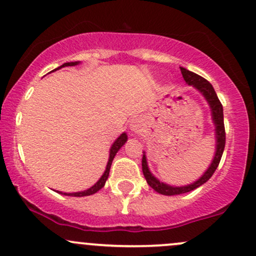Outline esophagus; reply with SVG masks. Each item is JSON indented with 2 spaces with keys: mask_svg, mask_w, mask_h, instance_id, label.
Listing matches in <instances>:
<instances>
[{
  "mask_svg": "<svg viewBox=\"0 0 256 256\" xmlns=\"http://www.w3.org/2000/svg\"><path fill=\"white\" fill-rule=\"evenodd\" d=\"M130 128H131V131H132V132H134V134H140V132H141L142 128H143L142 120L134 119L132 122H131V124H130Z\"/></svg>",
  "mask_w": 256,
  "mask_h": 256,
  "instance_id": "esophagus-1",
  "label": "esophagus"
}]
</instances>
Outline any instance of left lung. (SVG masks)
Instances as JSON below:
<instances>
[{"label": "left lung", "mask_w": 256, "mask_h": 256, "mask_svg": "<svg viewBox=\"0 0 256 256\" xmlns=\"http://www.w3.org/2000/svg\"><path fill=\"white\" fill-rule=\"evenodd\" d=\"M181 69L182 76H184V81L188 84V85L193 86L194 88L198 90L202 94H203L204 98L206 100V102L209 103L210 109H212V122H214L215 125V137H216V152L214 159H212V164L208 168V170L204 172V175H202L200 178L196 180L193 184H187V186H181V187H175L170 186V184H164V182H160L158 178H154L150 171V168H148L147 159H146V154H143L142 158V171L143 175H144L146 180H147V184L153 188L156 192L160 193V194L164 196H176V194H182V193L190 192V190H196L202 184H204L212 176V174L215 172V170L218 169V162H220L221 156H222L224 150V143H226V134H224V109L222 104H221L220 100L218 98V94H216L214 87H212V84L209 81L206 80L204 78L199 76L196 72H190V70L184 68ZM144 153V152H143Z\"/></svg>", "instance_id": "8db88e82"}]
</instances>
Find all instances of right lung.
Here are the masks:
<instances>
[{
	"label": "right lung",
	"mask_w": 256,
	"mask_h": 256,
	"mask_svg": "<svg viewBox=\"0 0 256 256\" xmlns=\"http://www.w3.org/2000/svg\"><path fill=\"white\" fill-rule=\"evenodd\" d=\"M80 63V62H70V63H64L63 66H58L57 69H60L63 68V66H78V64ZM128 141V134L125 132L120 134L119 137H118L116 140H115V142L113 143V146L110 147V152H109V160H108V164H106V171L104 174L102 175V178H100L96 184H94L91 188H88V190H82V192H75V193H63V192H57L60 193V194H64V196H91V194H94V193L98 192V190H100L102 187H104L106 184V178H108L109 176V171H110V166H112V162H113V159L115 156V154L118 153V150H120V148L122 147L124 144H125V142Z\"/></svg>",
	"instance_id": "add662e5"
}]
</instances>
